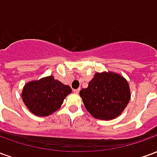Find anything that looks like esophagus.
<instances>
[{
    "mask_svg": "<svg viewBox=\"0 0 157 157\" xmlns=\"http://www.w3.org/2000/svg\"><path fill=\"white\" fill-rule=\"evenodd\" d=\"M73 92H75V93H76V94H78L79 92H80V89H74Z\"/></svg>",
    "mask_w": 157,
    "mask_h": 157,
    "instance_id": "esophagus-1",
    "label": "esophagus"
}]
</instances>
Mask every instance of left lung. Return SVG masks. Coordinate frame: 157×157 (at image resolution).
I'll list each match as a JSON object with an SVG mask.
<instances>
[{
	"label": "left lung",
	"instance_id": "8db88e82",
	"mask_svg": "<svg viewBox=\"0 0 157 157\" xmlns=\"http://www.w3.org/2000/svg\"><path fill=\"white\" fill-rule=\"evenodd\" d=\"M80 96L85 108L95 118L110 120L117 118L128 105L130 90L128 82L114 72L96 73L87 88Z\"/></svg>",
	"mask_w": 157,
	"mask_h": 157
}]
</instances>
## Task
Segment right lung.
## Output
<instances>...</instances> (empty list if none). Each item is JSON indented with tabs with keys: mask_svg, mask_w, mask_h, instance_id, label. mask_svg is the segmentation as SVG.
I'll return each mask as SVG.
<instances>
[{
	"mask_svg": "<svg viewBox=\"0 0 157 157\" xmlns=\"http://www.w3.org/2000/svg\"><path fill=\"white\" fill-rule=\"evenodd\" d=\"M71 88L53 75L28 82L22 89V98L29 111L37 116H48L57 111Z\"/></svg>",
	"mask_w": 157,
	"mask_h": 157,
	"instance_id": "add662e5",
	"label": "right lung"
}]
</instances>
